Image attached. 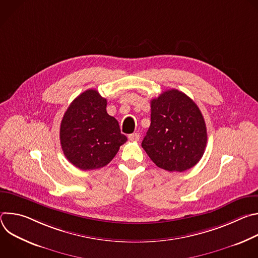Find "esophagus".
Wrapping results in <instances>:
<instances>
[{
    "label": "esophagus",
    "instance_id": "1",
    "mask_svg": "<svg viewBox=\"0 0 258 258\" xmlns=\"http://www.w3.org/2000/svg\"><path fill=\"white\" fill-rule=\"evenodd\" d=\"M128 139H130L131 141H133V142H137V141L140 140V135L137 134V133L131 134V135H128Z\"/></svg>",
    "mask_w": 258,
    "mask_h": 258
}]
</instances>
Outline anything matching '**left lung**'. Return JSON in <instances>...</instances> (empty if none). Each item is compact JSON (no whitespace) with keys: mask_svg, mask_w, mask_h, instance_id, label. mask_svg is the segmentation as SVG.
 <instances>
[{"mask_svg":"<svg viewBox=\"0 0 258 258\" xmlns=\"http://www.w3.org/2000/svg\"><path fill=\"white\" fill-rule=\"evenodd\" d=\"M206 143L203 115L186 94L171 89L151 100V124L142 147L158 167L179 172L193 167Z\"/></svg>","mask_w":258,"mask_h":258,"instance_id":"8db88e82","label":"left lung"}]
</instances>
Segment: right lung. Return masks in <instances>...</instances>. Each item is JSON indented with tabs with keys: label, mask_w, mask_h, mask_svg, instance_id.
I'll return each instance as SVG.
<instances>
[{
	"label": "right lung",
	"mask_w": 258,
	"mask_h": 258,
	"mask_svg": "<svg viewBox=\"0 0 258 258\" xmlns=\"http://www.w3.org/2000/svg\"><path fill=\"white\" fill-rule=\"evenodd\" d=\"M107 100L88 90L67 108L60 125V143L65 157L83 170L107 165L127 141L118 121L106 111Z\"/></svg>",
	"instance_id": "right-lung-1"
}]
</instances>
